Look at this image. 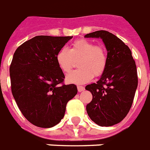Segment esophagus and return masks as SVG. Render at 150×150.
Returning <instances> with one entry per match:
<instances>
[{
  "instance_id": "esophagus-1",
  "label": "esophagus",
  "mask_w": 150,
  "mask_h": 150,
  "mask_svg": "<svg viewBox=\"0 0 150 150\" xmlns=\"http://www.w3.org/2000/svg\"><path fill=\"white\" fill-rule=\"evenodd\" d=\"M77 88H78V91H79V92H83L84 90H85V87H83V86H77Z\"/></svg>"
}]
</instances>
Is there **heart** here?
Instances as JSON below:
<instances>
[{
  "label": "heart",
  "instance_id": "heart-1",
  "mask_svg": "<svg viewBox=\"0 0 150 150\" xmlns=\"http://www.w3.org/2000/svg\"><path fill=\"white\" fill-rule=\"evenodd\" d=\"M78 59L79 69L67 76V81L70 83H86L93 75L98 77L103 75L106 68L107 54L105 48L101 45H96L88 40H76L69 50L62 48L56 54L58 66L64 73L71 71L75 61Z\"/></svg>",
  "mask_w": 150,
  "mask_h": 150
}]
</instances>
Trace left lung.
I'll list each match as a JSON object with an SVG mask.
<instances>
[{
	"label": "left lung",
	"mask_w": 150,
	"mask_h": 150,
	"mask_svg": "<svg viewBox=\"0 0 150 150\" xmlns=\"http://www.w3.org/2000/svg\"><path fill=\"white\" fill-rule=\"evenodd\" d=\"M85 38H100L107 49V65L96 83L86 86L92 100L86 105L90 119L100 126H112L126 117L137 86V70L129 47L115 35L97 31Z\"/></svg>",
	"instance_id": "8db88e82"
}]
</instances>
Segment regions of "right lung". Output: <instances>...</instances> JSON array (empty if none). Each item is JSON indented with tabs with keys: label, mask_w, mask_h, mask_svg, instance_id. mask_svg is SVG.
<instances>
[{
	"label": "right lung",
	"mask_w": 150,
	"mask_h": 150,
	"mask_svg": "<svg viewBox=\"0 0 150 150\" xmlns=\"http://www.w3.org/2000/svg\"><path fill=\"white\" fill-rule=\"evenodd\" d=\"M72 36H35L17 48L10 66L11 92L27 120L51 128L64 117L66 105L77 94L74 84L64 85L56 54Z\"/></svg>",
	"instance_id": "1"
}]
</instances>
